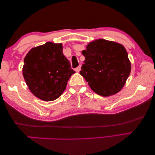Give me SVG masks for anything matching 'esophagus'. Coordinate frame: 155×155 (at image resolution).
Instances as JSON below:
<instances>
[{
  "label": "esophagus",
  "mask_w": 155,
  "mask_h": 155,
  "mask_svg": "<svg viewBox=\"0 0 155 155\" xmlns=\"http://www.w3.org/2000/svg\"><path fill=\"white\" fill-rule=\"evenodd\" d=\"M75 70L76 72H78V73L80 72V71L81 70V66H80V65L78 66V67L77 68H75Z\"/></svg>",
  "instance_id": "1"
}]
</instances>
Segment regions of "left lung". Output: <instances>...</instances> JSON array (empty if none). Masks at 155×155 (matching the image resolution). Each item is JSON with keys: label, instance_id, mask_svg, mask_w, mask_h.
<instances>
[{"label": "left lung", "instance_id": "8db88e82", "mask_svg": "<svg viewBox=\"0 0 155 155\" xmlns=\"http://www.w3.org/2000/svg\"><path fill=\"white\" fill-rule=\"evenodd\" d=\"M82 54L85 60L80 73L95 93L108 97L121 90L131 71L128 53L122 45L98 39L90 42Z\"/></svg>", "mask_w": 155, "mask_h": 155}]
</instances>
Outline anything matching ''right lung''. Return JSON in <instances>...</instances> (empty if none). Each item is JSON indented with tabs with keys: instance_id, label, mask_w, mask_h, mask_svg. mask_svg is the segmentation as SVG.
Instances as JSON below:
<instances>
[{
	"instance_id": "right-lung-1",
	"label": "right lung",
	"mask_w": 155,
	"mask_h": 155,
	"mask_svg": "<svg viewBox=\"0 0 155 155\" xmlns=\"http://www.w3.org/2000/svg\"><path fill=\"white\" fill-rule=\"evenodd\" d=\"M73 73L61 43L47 42L32 48L25 58L22 75L25 82L33 94L43 101L59 97Z\"/></svg>"
}]
</instances>
